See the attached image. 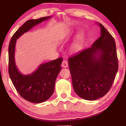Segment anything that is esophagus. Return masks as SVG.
Returning a JSON list of instances; mask_svg holds the SVG:
<instances>
[{"label": "esophagus", "mask_w": 126, "mask_h": 126, "mask_svg": "<svg viewBox=\"0 0 126 126\" xmlns=\"http://www.w3.org/2000/svg\"><path fill=\"white\" fill-rule=\"evenodd\" d=\"M68 65V61L65 60H64L62 62V66L64 68H66Z\"/></svg>", "instance_id": "obj_1"}]
</instances>
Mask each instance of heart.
I'll return each mask as SVG.
<instances>
[{
  "label": "heart",
  "instance_id": "b5f03b06",
  "mask_svg": "<svg viewBox=\"0 0 126 126\" xmlns=\"http://www.w3.org/2000/svg\"><path fill=\"white\" fill-rule=\"evenodd\" d=\"M82 37L83 36L82 34H79L78 37V39H77L76 43L75 44L74 46V49L75 50H78L79 49V48L81 47V44H82Z\"/></svg>",
  "mask_w": 126,
  "mask_h": 126
}]
</instances>
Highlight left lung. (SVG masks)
<instances>
[{"label":"left lung","mask_w":126,"mask_h":126,"mask_svg":"<svg viewBox=\"0 0 126 126\" xmlns=\"http://www.w3.org/2000/svg\"><path fill=\"white\" fill-rule=\"evenodd\" d=\"M98 25L101 36L91 47L68 60L75 92L89 101L103 97L109 92L118 70L115 40L101 24Z\"/></svg>","instance_id":"obj_1"}]
</instances>
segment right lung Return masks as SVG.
Segmentation results:
<instances>
[{
	"label": "right lung",
	"instance_id": "1",
	"mask_svg": "<svg viewBox=\"0 0 126 126\" xmlns=\"http://www.w3.org/2000/svg\"><path fill=\"white\" fill-rule=\"evenodd\" d=\"M50 18L45 17L26 21L13 34L9 45V74L10 79L19 95L32 103L43 102L52 96L56 78L61 70L63 58L42 64L34 73L23 75L19 71L15 64L16 40L33 26Z\"/></svg>",
	"mask_w": 126,
	"mask_h": 126
}]
</instances>
